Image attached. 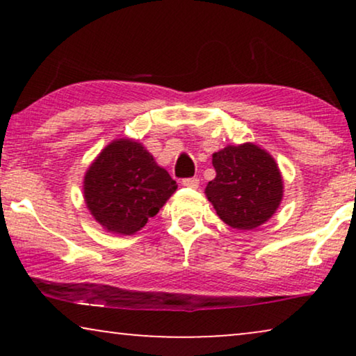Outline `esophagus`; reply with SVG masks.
Instances as JSON below:
<instances>
[{
    "label": "esophagus",
    "instance_id": "obj_1",
    "mask_svg": "<svg viewBox=\"0 0 356 356\" xmlns=\"http://www.w3.org/2000/svg\"><path fill=\"white\" fill-rule=\"evenodd\" d=\"M181 183H183V186H186V188H197L199 186V178H196V177L184 178Z\"/></svg>",
    "mask_w": 356,
    "mask_h": 356
}]
</instances>
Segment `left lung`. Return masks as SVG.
<instances>
[{"label":"left lung","instance_id":"obj_1","mask_svg":"<svg viewBox=\"0 0 356 356\" xmlns=\"http://www.w3.org/2000/svg\"><path fill=\"white\" fill-rule=\"evenodd\" d=\"M217 177L206 188L217 216L238 230H252L274 216L284 194L275 160L254 144L228 145L212 155Z\"/></svg>","mask_w":356,"mask_h":356}]
</instances>
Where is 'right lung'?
Segmentation results:
<instances>
[{
    "label": "right lung",
    "mask_w": 356,
    "mask_h": 356,
    "mask_svg": "<svg viewBox=\"0 0 356 356\" xmlns=\"http://www.w3.org/2000/svg\"><path fill=\"white\" fill-rule=\"evenodd\" d=\"M178 184L143 145L120 139L106 145L87 170L84 197L102 227L133 235L177 191Z\"/></svg>",
    "instance_id": "obj_1"
}]
</instances>
